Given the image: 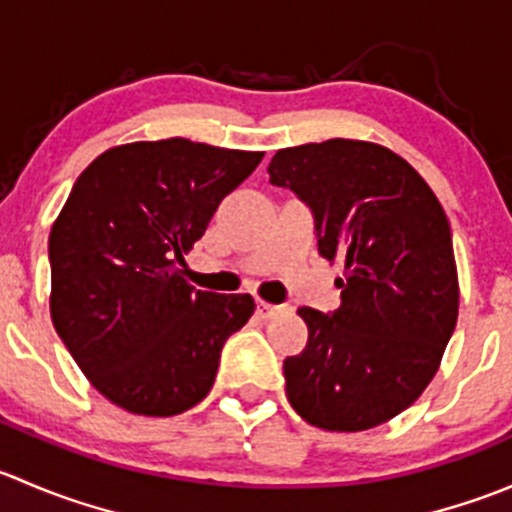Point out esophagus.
<instances>
[{
  "label": "esophagus",
  "mask_w": 512,
  "mask_h": 512,
  "mask_svg": "<svg viewBox=\"0 0 512 512\" xmlns=\"http://www.w3.org/2000/svg\"><path fill=\"white\" fill-rule=\"evenodd\" d=\"M280 312H285V307L282 304H270V302H257V314H260L262 319H272L277 317Z\"/></svg>",
  "instance_id": "obj_1"
}]
</instances>
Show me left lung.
I'll return each mask as SVG.
<instances>
[{
  "instance_id": "obj_1",
  "label": "left lung",
  "mask_w": 512,
  "mask_h": 512,
  "mask_svg": "<svg viewBox=\"0 0 512 512\" xmlns=\"http://www.w3.org/2000/svg\"><path fill=\"white\" fill-rule=\"evenodd\" d=\"M267 173L312 208L319 255L342 265L339 309H297L309 339L285 359L289 404L324 431L386 423L423 394L456 329L446 213L426 180L379 143L282 148Z\"/></svg>"
}]
</instances>
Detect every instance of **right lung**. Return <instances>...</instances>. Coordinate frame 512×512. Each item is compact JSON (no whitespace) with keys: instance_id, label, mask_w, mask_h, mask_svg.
Returning <instances> with one entry per match:
<instances>
[{"instance_id":"obj_1","label":"right lung","mask_w":512,"mask_h":512,"mask_svg":"<svg viewBox=\"0 0 512 512\" xmlns=\"http://www.w3.org/2000/svg\"><path fill=\"white\" fill-rule=\"evenodd\" d=\"M265 153L188 138L108 148L71 188L49 235L51 322L86 379L138 416H175L213 389L250 294L183 280V255Z\"/></svg>"}]
</instances>
